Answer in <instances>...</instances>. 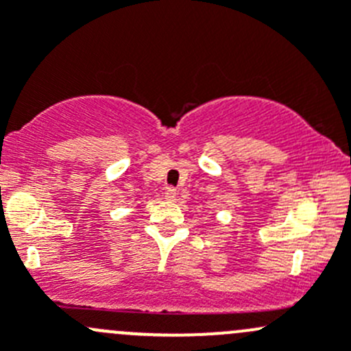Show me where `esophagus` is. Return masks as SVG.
Segmentation results:
<instances>
[{
	"mask_svg": "<svg viewBox=\"0 0 351 351\" xmlns=\"http://www.w3.org/2000/svg\"><path fill=\"white\" fill-rule=\"evenodd\" d=\"M165 197H166V200H169V202H175V200H176V190L173 189V186H169V189H166V192H165Z\"/></svg>",
	"mask_w": 351,
	"mask_h": 351,
	"instance_id": "obj_1",
	"label": "esophagus"
}]
</instances>
